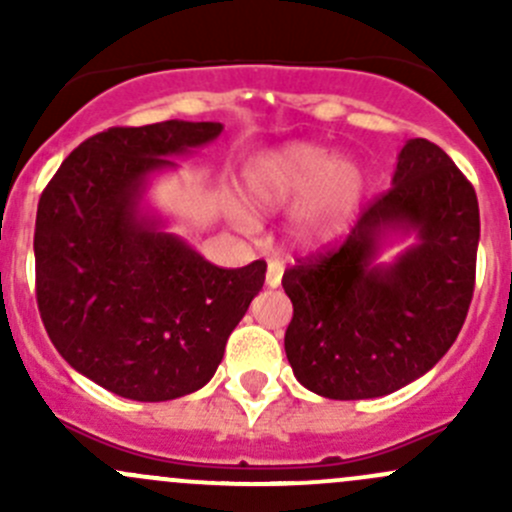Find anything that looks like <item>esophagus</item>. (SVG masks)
<instances>
[{
	"label": "esophagus",
	"instance_id": "obj_1",
	"mask_svg": "<svg viewBox=\"0 0 512 512\" xmlns=\"http://www.w3.org/2000/svg\"><path fill=\"white\" fill-rule=\"evenodd\" d=\"M282 272H285V265H282L280 260H270L267 262V277H265V282H267V287H280L282 285Z\"/></svg>",
	"mask_w": 512,
	"mask_h": 512
}]
</instances>
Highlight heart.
Instances as JSON below:
<instances>
[{
    "label": "heart",
    "instance_id": "heart-1",
    "mask_svg": "<svg viewBox=\"0 0 512 512\" xmlns=\"http://www.w3.org/2000/svg\"><path fill=\"white\" fill-rule=\"evenodd\" d=\"M361 195L364 170L314 143L260 153L245 168V198L252 208L277 213L294 205L287 230L299 245L332 240L349 223Z\"/></svg>",
    "mask_w": 512,
    "mask_h": 512
}]
</instances>
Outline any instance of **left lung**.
I'll use <instances>...</instances> for the list:
<instances>
[{"label": "left lung", "instance_id": "8db88e82", "mask_svg": "<svg viewBox=\"0 0 512 512\" xmlns=\"http://www.w3.org/2000/svg\"><path fill=\"white\" fill-rule=\"evenodd\" d=\"M411 231L416 246L375 262L391 236ZM478 240L466 175L436 143L406 141L391 190L347 240L282 277L294 307L285 352L299 384L324 399H379L433 369L466 322Z\"/></svg>", "mask_w": 512, "mask_h": 512}]
</instances>
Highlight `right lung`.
<instances>
[{
	"mask_svg": "<svg viewBox=\"0 0 512 512\" xmlns=\"http://www.w3.org/2000/svg\"><path fill=\"white\" fill-rule=\"evenodd\" d=\"M223 123L108 128L81 143L36 210V302L56 352L133 401H170L213 379L267 265L223 270L143 210L151 175L215 141Z\"/></svg>",
	"mask_w": 512,
	"mask_h": 512,
	"instance_id": "1",
	"label": "right lung"
}]
</instances>
